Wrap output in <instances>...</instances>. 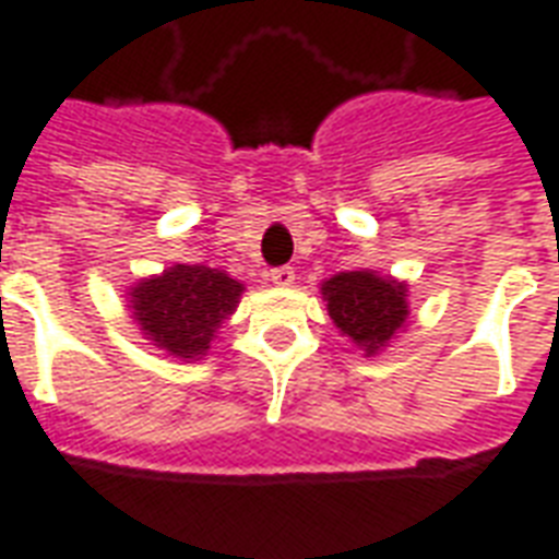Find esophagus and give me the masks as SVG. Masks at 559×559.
I'll list each match as a JSON object with an SVG mask.
<instances>
[{
    "instance_id": "esophagus-1",
    "label": "esophagus",
    "mask_w": 559,
    "mask_h": 559,
    "mask_svg": "<svg viewBox=\"0 0 559 559\" xmlns=\"http://www.w3.org/2000/svg\"><path fill=\"white\" fill-rule=\"evenodd\" d=\"M269 281L278 284V287H290L293 281H296V272H293V266H278L269 272Z\"/></svg>"
}]
</instances>
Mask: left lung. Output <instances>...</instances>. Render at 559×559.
<instances>
[{"instance_id": "left-lung-1", "label": "left lung", "mask_w": 559, "mask_h": 559, "mask_svg": "<svg viewBox=\"0 0 559 559\" xmlns=\"http://www.w3.org/2000/svg\"><path fill=\"white\" fill-rule=\"evenodd\" d=\"M332 323L365 353L386 347L407 320V287L374 272H341L323 284Z\"/></svg>"}]
</instances>
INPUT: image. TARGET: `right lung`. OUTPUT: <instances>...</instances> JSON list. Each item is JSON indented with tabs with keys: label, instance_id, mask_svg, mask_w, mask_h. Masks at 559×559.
Returning <instances> with one entry per match:
<instances>
[{
	"label": "right lung",
	"instance_id": "add662e5",
	"mask_svg": "<svg viewBox=\"0 0 559 559\" xmlns=\"http://www.w3.org/2000/svg\"><path fill=\"white\" fill-rule=\"evenodd\" d=\"M242 284L209 266L167 269L158 278L140 281L131 290L134 320L160 350L194 359L209 350L221 320L233 314Z\"/></svg>",
	"mask_w": 559,
	"mask_h": 559
}]
</instances>
